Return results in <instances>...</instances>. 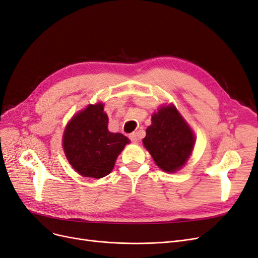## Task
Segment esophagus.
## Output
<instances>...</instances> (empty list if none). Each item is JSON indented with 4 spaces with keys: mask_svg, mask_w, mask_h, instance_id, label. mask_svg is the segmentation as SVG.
Instances as JSON below:
<instances>
[{
    "mask_svg": "<svg viewBox=\"0 0 258 258\" xmlns=\"http://www.w3.org/2000/svg\"><path fill=\"white\" fill-rule=\"evenodd\" d=\"M129 139L131 140L132 142L136 143V142H138V135L136 134V132H132V134L129 135Z\"/></svg>",
    "mask_w": 258,
    "mask_h": 258,
    "instance_id": "esophagus-1",
    "label": "esophagus"
}]
</instances>
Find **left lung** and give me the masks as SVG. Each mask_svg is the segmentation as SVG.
I'll return each instance as SVG.
<instances>
[{"label":"left lung","mask_w":258,"mask_h":258,"mask_svg":"<svg viewBox=\"0 0 258 258\" xmlns=\"http://www.w3.org/2000/svg\"><path fill=\"white\" fill-rule=\"evenodd\" d=\"M195 137L173 105L159 108L152 116L143 144L156 165L166 172L183 167L194 150Z\"/></svg>","instance_id":"left-lung-1"}]
</instances>
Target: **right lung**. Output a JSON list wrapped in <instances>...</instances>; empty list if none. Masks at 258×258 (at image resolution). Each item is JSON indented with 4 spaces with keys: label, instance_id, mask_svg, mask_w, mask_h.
Returning <instances> with one entry per match:
<instances>
[{
    "label": "right lung",
    "instance_id": "1",
    "mask_svg": "<svg viewBox=\"0 0 258 258\" xmlns=\"http://www.w3.org/2000/svg\"><path fill=\"white\" fill-rule=\"evenodd\" d=\"M107 124L102 103L88 105L68 123L63 135L64 153L81 175L104 177L114 168L124 145L129 143L127 137L108 131Z\"/></svg>",
    "mask_w": 258,
    "mask_h": 258
}]
</instances>
